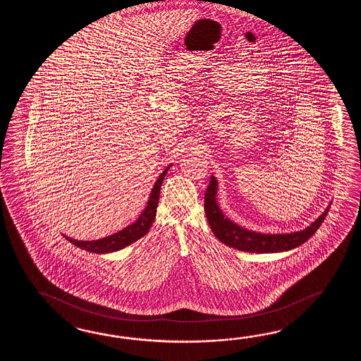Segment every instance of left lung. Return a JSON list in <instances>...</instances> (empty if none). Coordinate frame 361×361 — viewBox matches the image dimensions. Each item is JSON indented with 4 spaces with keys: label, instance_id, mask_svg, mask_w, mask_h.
<instances>
[{
    "label": "left lung",
    "instance_id": "left-lung-1",
    "mask_svg": "<svg viewBox=\"0 0 361 361\" xmlns=\"http://www.w3.org/2000/svg\"><path fill=\"white\" fill-rule=\"evenodd\" d=\"M216 193L218 180L214 176H212L210 183L205 192L204 204L210 228L216 238L221 240L224 245L249 253H280L292 250L294 247L305 244L322 226V221L329 212L328 207L322 212V214L317 219H314V222L307 226L305 230L290 233H262L257 231L247 230L238 223L232 222L228 216L223 214L216 200Z\"/></svg>",
    "mask_w": 361,
    "mask_h": 361
}]
</instances>
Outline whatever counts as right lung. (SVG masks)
<instances>
[{"label":"right lung","mask_w":361,"mask_h":361,"mask_svg":"<svg viewBox=\"0 0 361 361\" xmlns=\"http://www.w3.org/2000/svg\"><path fill=\"white\" fill-rule=\"evenodd\" d=\"M171 164L166 169L162 171L160 177L157 178V180L154 182V188L149 193L148 202L146 207L143 209V212L140 213L138 219L134 223L129 224L128 227H125L121 231L116 232L111 236L107 238H99V240H92V241H82V240H75V238H68L64 235V238L68 240L69 243L75 244V245L85 249L90 253L107 254L114 253L117 250H121L123 247L130 245L133 243H135L137 240L143 238L147 232L151 228L152 222L156 218V209L159 207V199H160V190H161V184L164 182V178L166 176L168 170L170 169Z\"/></svg>","instance_id":"add662e5"}]
</instances>
